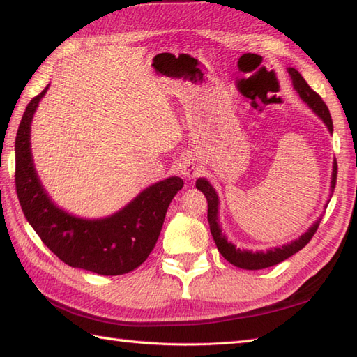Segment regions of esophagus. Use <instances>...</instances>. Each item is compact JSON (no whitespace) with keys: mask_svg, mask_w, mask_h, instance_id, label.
Returning a JSON list of instances; mask_svg holds the SVG:
<instances>
[{"mask_svg":"<svg viewBox=\"0 0 357 357\" xmlns=\"http://www.w3.org/2000/svg\"><path fill=\"white\" fill-rule=\"evenodd\" d=\"M181 175L187 179H195L202 173V164L195 155H187L185 158H182L179 162Z\"/></svg>","mask_w":357,"mask_h":357,"instance_id":"obj_1","label":"esophagus"}]
</instances>
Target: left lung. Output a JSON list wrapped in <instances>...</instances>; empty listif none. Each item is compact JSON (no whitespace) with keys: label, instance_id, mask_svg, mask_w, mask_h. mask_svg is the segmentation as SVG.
<instances>
[{"label":"left lung","instance_id":"obj_1","mask_svg":"<svg viewBox=\"0 0 357 357\" xmlns=\"http://www.w3.org/2000/svg\"><path fill=\"white\" fill-rule=\"evenodd\" d=\"M287 73H289V76H291L294 89L298 94H300L301 100L307 105L322 121H324L330 134H333V121H331L327 105L322 102V98L307 85V82L303 79L301 74L298 73L295 68H287ZM336 173H337V164L335 160L333 172H331V185H330L331 192H333V188H335ZM196 188L199 190V192H202L205 195L206 202H208L210 231H211V236L214 238V243H216L219 252L223 255V259L228 260L231 264H234V266H237L240 269L257 271V269L271 268V266H273V264L284 261L286 259H289V257H292L298 251H301L303 248L310 242V238L313 237L314 233H317L319 222L322 219V218H319L307 231H305L304 234L292 240L291 243H286L283 246H277V248H271V250L264 251V252L263 251L240 250V248H237L234 243L229 242L225 233L222 231V227L219 223V196L216 193V190H214V187L205 178H199L196 181ZM330 197H331V193H330Z\"/></svg>","mask_w":357,"mask_h":357}]
</instances>
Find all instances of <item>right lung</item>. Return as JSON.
<instances>
[{"mask_svg":"<svg viewBox=\"0 0 357 357\" xmlns=\"http://www.w3.org/2000/svg\"><path fill=\"white\" fill-rule=\"evenodd\" d=\"M47 88L27 105L15 141L16 193L27 222L44 245L71 268L121 275L144 263L160 237L172 199L184 185L170 176L144 188L121 210L103 219L77 218L45 192L33 162L30 128Z\"/></svg>","mask_w":357,"mask_h":357,"instance_id":"obj_1","label":"right lung"}]
</instances>
